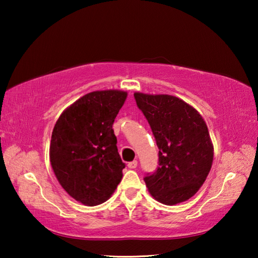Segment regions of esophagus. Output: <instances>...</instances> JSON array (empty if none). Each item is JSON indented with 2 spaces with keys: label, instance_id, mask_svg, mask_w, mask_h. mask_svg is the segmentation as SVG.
<instances>
[{
  "label": "esophagus",
  "instance_id": "34e87169",
  "mask_svg": "<svg viewBox=\"0 0 258 258\" xmlns=\"http://www.w3.org/2000/svg\"><path fill=\"white\" fill-rule=\"evenodd\" d=\"M127 166H128V168H131V169L137 168V166H138V161H137V160L131 161V163H128V164H127Z\"/></svg>",
  "mask_w": 258,
  "mask_h": 258
}]
</instances>
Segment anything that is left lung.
I'll return each mask as SVG.
<instances>
[{
	"label": "left lung",
	"mask_w": 258,
	"mask_h": 258,
	"mask_svg": "<svg viewBox=\"0 0 258 258\" xmlns=\"http://www.w3.org/2000/svg\"><path fill=\"white\" fill-rule=\"evenodd\" d=\"M158 147V168L145 182L159 203L176 205L197 194L212 168L214 148L207 125L190 104L168 94L134 93Z\"/></svg>",
	"instance_id": "8db88e82"
}]
</instances>
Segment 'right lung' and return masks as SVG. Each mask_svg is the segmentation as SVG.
<instances>
[{"mask_svg":"<svg viewBox=\"0 0 258 258\" xmlns=\"http://www.w3.org/2000/svg\"><path fill=\"white\" fill-rule=\"evenodd\" d=\"M126 97L118 90L87 93L61 113L54 125L52 169L64 191L86 206L107 202L123 177L125 164L112 124Z\"/></svg>","mask_w":258,"mask_h":258,"instance_id":"obj_1","label":"right lung"}]
</instances>
